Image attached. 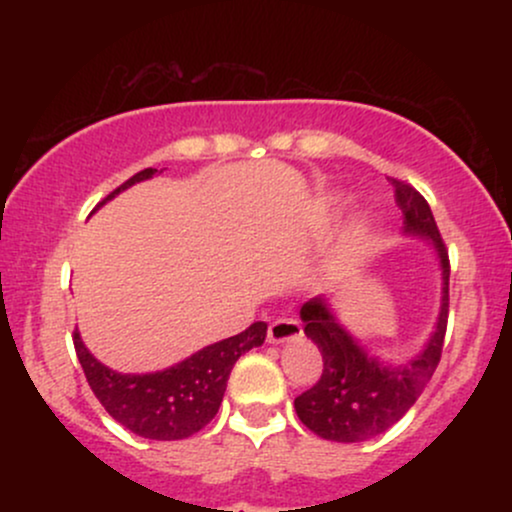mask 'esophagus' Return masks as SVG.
Returning a JSON list of instances; mask_svg holds the SVG:
<instances>
[{"label": "esophagus", "mask_w": 512, "mask_h": 512, "mask_svg": "<svg viewBox=\"0 0 512 512\" xmlns=\"http://www.w3.org/2000/svg\"><path fill=\"white\" fill-rule=\"evenodd\" d=\"M298 337H303V327H301V322L293 320V317H279V320H274L267 330L269 344L293 342V339H298Z\"/></svg>", "instance_id": "esophagus-1"}]
</instances>
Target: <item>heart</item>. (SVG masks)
<instances>
[{
    "mask_svg": "<svg viewBox=\"0 0 512 512\" xmlns=\"http://www.w3.org/2000/svg\"><path fill=\"white\" fill-rule=\"evenodd\" d=\"M366 240H368V228L366 223H358L356 228H351L346 233L342 250H339L337 257V274H346L351 269H356V264L361 262L363 250H366Z\"/></svg>",
    "mask_w": 512,
    "mask_h": 512,
    "instance_id": "heart-1",
    "label": "heart"
}]
</instances>
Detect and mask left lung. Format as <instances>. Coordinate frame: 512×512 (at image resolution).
Returning a JSON list of instances; mask_svg holds the SVG:
<instances>
[{"mask_svg": "<svg viewBox=\"0 0 512 512\" xmlns=\"http://www.w3.org/2000/svg\"><path fill=\"white\" fill-rule=\"evenodd\" d=\"M395 202L402 209L404 233L431 240L443 269V301L436 332L419 356L404 366H383L370 358L356 339L332 315L325 298H310L303 303L301 320L305 334L313 339L322 354L320 380L296 397L298 419L315 436L334 443H361L387 431L407 414L416 397L424 392L433 370L443 354V339L448 330L450 308V260L443 238L433 219L431 207L414 187L392 178Z\"/></svg>", "mask_w": 512, "mask_h": 512, "instance_id": "8db88e82", "label": "left lung"}]
</instances>
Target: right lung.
I'll return each mask as SVG.
<instances>
[{"mask_svg":"<svg viewBox=\"0 0 512 512\" xmlns=\"http://www.w3.org/2000/svg\"><path fill=\"white\" fill-rule=\"evenodd\" d=\"M156 168H144L110 192L98 207H103L117 192L134 182L154 178ZM267 337L264 322H252L245 332L223 342L204 346L185 361L166 370L146 375L115 373L103 366L74 332V349L93 395L120 426L149 440H182L202 431L216 416L226 392L231 368L245 351L262 346Z\"/></svg>","mask_w":512,"mask_h":512,"instance_id":"add662e5","label":"right lung"}]
</instances>
